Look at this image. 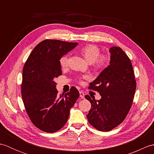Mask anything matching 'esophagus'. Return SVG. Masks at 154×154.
Listing matches in <instances>:
<instances>
[{
    "mask_svg": "<svg viewBox=\"0 0 154 154\" xmlns=\"http://www.w3.org/2000/svg\"><path fill=\"white\" fill-rule=\"evenodd\" d=\"M79 94H80V97L81 98V99H84L85 93L83 92V91H79Z\"/></svg>",
    "mask_w": 154,
    "mask_h": 154,
    "instance_id": "obj_1",
    "label": "esophagus"
}]
</instances>
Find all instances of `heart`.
<instances>
[{
	"instance_id": "heart-1",
	"label": "heart",
	"mask_w": 154,
	"mask_h": 154,
	"mask_svg": "<svg viewBox=\"0 0 154 154\" xmlns=\"http://www.w3.org/2000/svg\"><path fill=\"white\" fill-rule=\"evenodd\" d=\"M81 54L89 63H93L96 68L104 67L107 63L108 59L105 55H100L99 48L94 45L89 44L81 49ZM68 55H65L60 60V66L62 68L67 67Z\"/></svg>"
}]
</instances>
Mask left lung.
I'll return each mask as SVG.
<instances>
[{"label":"left lung","instance_id":"left-lung-1","mask_svg":"<svg viewBox=\"0 0 154 154\" xmlns=\"http://www.w3.org/2000/svg\"><path fill=\"white\" fill-rule=\"evenodd\" d=\"M110 65L91 83L89 89L99 92L101 99L90 96L91 109L88 121L99 131L109 132L123 122L131 108L136 88L131 61L122 49L110 48Z\"/></svg>","mask_w":154,"mask_h":154}]
</instances>
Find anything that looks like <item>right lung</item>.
I'll return each mask as SVG.
<instances>
[{
  "mask_svg": "<svg viewBox=\"0 0 154 154\" xmlns=\"http://www.w3.org/2000/svg\"><path fill=\"white\" fill-rule=\"evenodd\" d=\"M77 45L45 40L34 48L23 68V103L32 122L45 132H57L65 125L71 108L79 97L74 87L69 92L59 95L54 81L62 74L60 58Z\"/></svg>",
  "mask_w": 154,
  "mask_h": 154,
  "instance_id": "obj_1",
  "label": "right lung"
}]
</instances>
